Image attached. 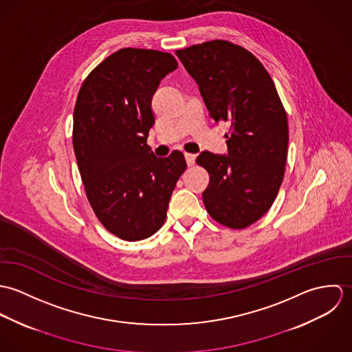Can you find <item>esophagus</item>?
<instances>
[{
    "mask_svg": "<svg viewBox=\"0 0 352 352\" xmlns=\"http://www.w3.org/2000/svg\"><path fill=\"white\" fill-rule=\"evenodd\" d=\"M186 161H187V165L191 166L195 164V158H197V154H191V153H186Z\"/></svg>",
    "mask_w": 352,
    "mask_h": 352,
    "instance_id": "34e87169",
    "label": "esophagus"
}]
</instances>
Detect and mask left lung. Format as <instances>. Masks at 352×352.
I'll list each match as a JSON object with an SVG mask.
<instances>
[{
	"mask_svg": "<svg viewBox=\"0 0 352 352\" xmlns=\"http://www.w3.org/2000/svg\"><path fill=\"white\" fill-rule=\"evenodd\" d=\"M215 123L230 122L228 154L201 151L203 203L218 223L245 229L272 206L285 176L289 124L275 84L248 50L211 41L176 51Z\"/></svg>",
	"mask_w": 352,
	"mask_h": 352,
	"instance_id": "1",
	"label": "left lung"
}]
</instances>
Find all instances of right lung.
Wrapping results in <instances>:
<instances>
[{
  "mask_svg": "<svg viewBox=\"0 0 352 352\" xmlns=\"http://www.w3.org/2000/svg\"><path fill=\"white\" fill-rule=\"evenodd\" d=\"M177 69L169 52L122 49L84 80L73 113V148L101 225L126 241L153 236L187 168L179 151L158 158L146 144L154 124L151 99Z\"/></svg>",
  "mask_w": 352,
  "mask_h": 352,
  "instance_id": "right-lung-1",
  "label": "right lung"
}]
</instances>
